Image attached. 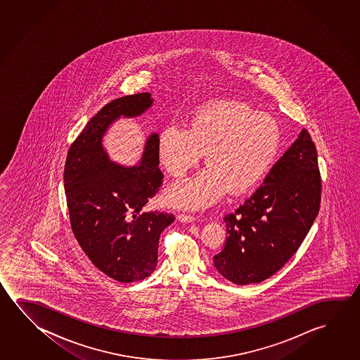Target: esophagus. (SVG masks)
Here are the masks:
<instances>
[{
  "mask_svg": "<svg viewBox=\"0 0 360 360\" xmlns=\"http://www.w3.org/2000/svg\"><path fill=\"white\" fill-rule=\"evenodd\" d=\"M177 218L183 224H192V222L197 221V218L195 216H189V214H178Z\"/></svg>",
  "mask_w": 360,
  "mask_h": 360,
  "instance_id": "obj_1",
  "label": "esophagus"
}]
</instances>
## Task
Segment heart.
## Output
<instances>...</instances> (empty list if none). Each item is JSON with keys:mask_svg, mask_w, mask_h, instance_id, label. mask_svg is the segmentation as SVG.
<instances>
[{"mask_svg": "<svg viewBox=\"0 0 360 360\" xmlns=\"http://www.w3.org/2000/svg\"><path fill=\"white\" fill-rule=\"evenodd\" d=\"M281 144L276 119L257 114L238 101L200 106L189 128L167 125L158 138V155L165 169L184 176L206 152V169L171 184L165 193L168 206L198 211L231 195L254 191L270 171Z\"/></svg>", "mask_w": 360, "mask_h": 360, "instance_id": "heart-1", "label": "heart"}]
</instances>
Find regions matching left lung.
Wrapping results in <instances>:
<instances>
[{"instance_id": "1", "label": "left lung", "mask_w": 360, "mask_h": 360, "mask_svg": "<svg viewBox=\"0 0 360 360\" xmlns=\"http://www.w3.org/2000/svg\"><path fill=\"white\" fill-rule=\"evenodd\" d=\"M320 198L316 147L302 129L264 184L224 216L229 236L224 250L213 257L217 271L236 285L272 276L300 248L318 216Z\"/></svg>"}]
</instances>
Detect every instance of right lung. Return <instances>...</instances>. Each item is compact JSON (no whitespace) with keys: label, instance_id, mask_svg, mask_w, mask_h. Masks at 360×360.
I'll use <instances>...</instances> for the list:
<instances>
[{"label":"right lung","instance_id":"obj_1","mask_svg":"<svg viewBox=\"0 0 360 360\" xmlns=\"http://www.w3.org/2000/svg\"><path fill=\"white\" fill-rule=\"evenodd\" d=\"M153 104L149 93L110 101L89 120L71 144L64 187L74 236L101 272L119 283H133L155 270L162 231L171 213L143 211L163 182L157 133L148 138L139 165L109 160L103 136L120 117L142 115Z\"/></svg>","mask_w":360,"mask_h":360}]
</instances>
